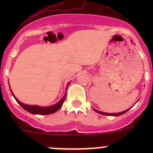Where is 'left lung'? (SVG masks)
<instances>
[{
	"label": "left lung",
	"mask_w": 153,
	"mask_h": 153,
	"mask_svg": "<svg viewBox=\"0 0 153 153\" xmlns=\"http://www.w3.org/2000/svg\"><path fill=\"white\" fill-rule=\"evenodd\" d=\"M93 109L95 111V112H98V113H99V114H101V115H112V116H118V115H123V114L126 113V112H127V111L129 110V109H127V110H126V111H124V112H118V113H106V112H100V111L97 110V109Z\"/></svg>",
	"instance_id": "8db88e82"
}]
</instances>
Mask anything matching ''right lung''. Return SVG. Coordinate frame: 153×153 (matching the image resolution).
Masks as SVG:
<instances>
[{"label":"right lung","mask_w":153,"mask_h":153,"mask_svg":"<svg viewBox=\"0 0 153 153\" xmlns=\"http://www.w3.org/2000/svg\"><path fill=\"white\" fill-rule=\"evenodd\" d=\"M69 84V83H68V84ZM68 84H67V86H68ZM10 90H11V89H10ZM11 92H12V95H13V97L15 98V99L16 100L17 102H18L20 105L22 106V107L24 108L25 110H27V112H30V113H32V114H35V115H49V114L54 113V112H55L56 111H58V109L61 107V106L63 105V104H64V101H65V98H66V95H67V94H65V95H64V96L63 97V98H61V99L60 100V101H58L57 104H54V105L49 106H46V107H44V106H42V107H41V106H37V105H35V106L34 105H27V104H23V103L20 102V101H18L16 98H15V96L14 95V94L12 93V91H11Z\"/></svg>","instance_id":"1"}]
</instances>
